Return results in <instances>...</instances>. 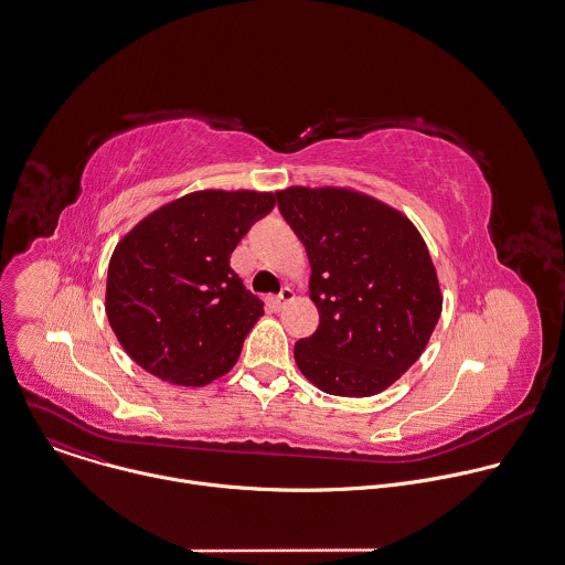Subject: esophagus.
<instances>
[{
    "label": "esophagus",
    "mask_w": 565,
    "mask_h": 565,
    "mask_svg": "<svg viewBox=\"0 0 565 565\" xmlns=\"http://www.w3.org/2000/svg\"><path fill=\"white\" fill-rule=\"evenodd\" d=\"M292 299H295V290L288 288V286H284L279 295L270 297V303H273V308L279 310V308H284V303H288V301H292Z\"/></svg>",
    "instance_id": "esophagus-1"
}]
</instances>
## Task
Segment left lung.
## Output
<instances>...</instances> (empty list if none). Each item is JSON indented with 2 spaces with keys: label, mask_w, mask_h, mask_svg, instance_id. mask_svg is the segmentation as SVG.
I'll use <instances>...</instances> for the list:
<instances>
[{
  "label": "left lung",
  "mask_w": 565,
  "mask_h": 565,
  "mask_svg": "<svg viewBox=\"0 0 565 565\" xmlns=\"http://www.w3.org/2000/svg\"><path fill=\"white\" fill-rule=\"evenodd\" d=\"M277 206L310 259L319 328L295 343L301 374L332 396H374L423 354L443 312L418 228L352 189L290 186Z\"/></svg>",
  "instance_id": "obj_1"
}]
</instances>
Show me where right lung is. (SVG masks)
Instances as JSON below:
<instances>
[{
	"label": "right lung",
	"instance_id": "right-lung-1",
	"mask_svg": "<svg viewBox=\"0 0 565 565\" xmlns=\"http://www.w3.org/2000/svg\"><path fill=\"white\" fill-rule=\"evenodd\" d=\"M275 193L206 189L140 220L114 248L105 312L145 372L182 387L224 376L264 303L231 268V253L268 215Z\"/></svg>",
	"mask_w": 565,
	"mask_h": 565
}]
</instances>
